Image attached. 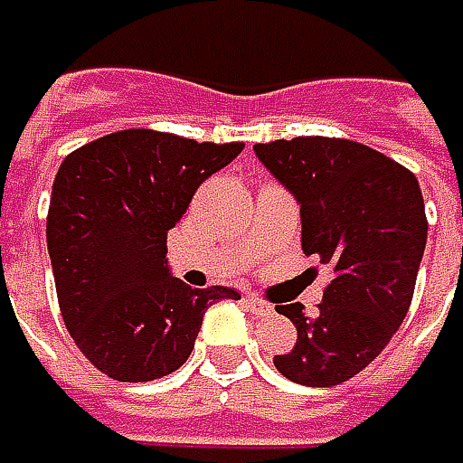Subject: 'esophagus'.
I'll return each mask as SVG.
<instances>
[{
  "instance_id": "obj_1",
  "label": "esophagus",
  "mask_w": 463,
  "mask_h": 463,
  "mask_svg": "<svg viewBox=\"0 0 463 463\" xmlns=\"http://www.w3.org/2000/svg\"><path fill=\"white\" fill-rule=\"evenodd\" d=\"M244 302H247V307H250L252 315H270V312H273V307H270L268 302L258 299V297H252V294H247V297H244Z\"/></svg>"
}]
</instances>
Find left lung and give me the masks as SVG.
Listing matches in <instances>:
<instances>
[{
    "label": "left lung",
    "mask_w": 463,
    "mask_h": 463,
    "mask_svg": "<svg viewBox=\"0 0 463 463\" xmlns=\"http://www.w3.org/2000/svg\"><path fill=\"white\" fill-rule=\"evenodd\" d=\"M255 156L299 203L305 255L334 270L315 317L299 302L276 305L297 326V344L273 364L299 385H338L404 323L428 244L420 182L393 158L341 137L258 143Z\"/></svg>",
    "instance_id": "left-lung-1"
}]
</instances>
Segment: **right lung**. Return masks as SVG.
Returning a JSON list of instances; mask_svg holds the SVG:
<instances>
[{"instance_id":"add662e5","label":"right lung","mask_w":463,"mask_h":463,"mask_svg":"<svg viewBox=\"0 0 463 463\" xmlns=\"http://www.w3.org/2000/svg\"><path fill=\"white\" fill-rule=\"evenodd\" d=\"M244 143L169 132L104 135L59 166L46 244L59 310L78 349L119 383L172 375L193 354L203 315L229 287L193 289L166 266V234L195 190Z\"/></svg>"}]
</instances>
